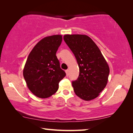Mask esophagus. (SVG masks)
<instances>
[{"label": "esophagus", "instance_id": "obj_1", "mask_svg": "<svg viewBox=\"0 0 133 133\" xmlns=\"http://www.w3.org/2000/svg\"><path fill=\"white\" fill-rule=\"evenodd\" d=\"M65 72H66V75H67V76H68V72H69V70H66V71H65Z\"/></svg>", "mask_w": 133, "mask_h": 133}]
</instances>
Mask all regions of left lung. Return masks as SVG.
I'll use <instances>...</instances> for the list:
<instances>
[{"instance_id":"8db88e82","label":"left lung","mask_w":133,"mask_h":133,"mask_svg":"<svg viewBox=\"0 0 133 133\" xmlns=\"http://www.w3.org/2000/svg\"><path fill=\"white\" fill-rule=\"evenodd\" d=\"M63 39L75 56L79 76L72 82L78 97L90 101L99 96L108 82L110 68L94 42L83 34H65Z\"/></svg>"}]
</instances>
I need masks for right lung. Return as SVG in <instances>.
<instances>
[{
    "mask_svg": "<svg viewBox=\"0 0 133 133\" xmlns=\"http://www.w3.org/2000/svg\"><path fill=\"white\" fill-rule=\"evenodd\" d=\"M62 41L59 34L43 38L27 58L23 75L28 89L37 97L45 99L55 94L66 76L56 55Z\"/></svg>",
    "mask_w": 133,
    "mask_h": 133,
    "instance_id": "add662e5",
    "label": "right lung"
}]
</instances>
